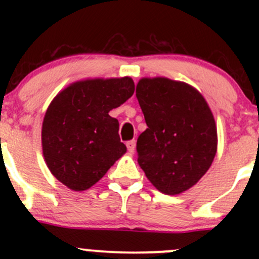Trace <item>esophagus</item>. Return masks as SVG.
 Instances as JSON below:
<instances>
[{"mask_svg":"<svg viewBox=\"0 0 259 259\" xmlns=\"http://www.w3.org/2000/svg\"><path fill=\"white\" fill-rule=\"evenodd\" d=\"M135 146H137V142H135V140H129V142L126 143V148L130 153H134Z\"/></svg>","mask_w":259,"mask_h":259,"instance_id":"34e87169","label":"esophagus"}]
</instances>
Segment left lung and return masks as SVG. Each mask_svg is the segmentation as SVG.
I'll list each match as a JSON object with an SVG mask.
<instances>
[{
    "instance_id": "1",
    "label": "left lung",
    "mask_w": 259,
    "mask_h": 259,
    "mask_svg": "<svg viewBox=\"0 0 259 259\" xmlns=\"http://www.w3.org/2000/svg\"><path fill=\"white\" fill-rule=\"evenodd\" d=\"M137 98L146 130L137 142L138 161L151 184L168 195L195 184L217 151V127L207 101L188 83L142 79Z\"/></svg>"
}]
</instances>
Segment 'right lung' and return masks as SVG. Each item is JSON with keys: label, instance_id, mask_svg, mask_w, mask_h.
Returning <instances> with one entry per match:
<instances>
[{"label": "right lung", "instance_id": "right-lung-1", "mask_svg": "<svg viewBox=\"0 0 259 259\" xmlns=\"http://www.w3.org/2000/svg\"><path fill=\"white\" fill-rule=\"evenodd\" d=\"M134 94V81L94 79L75 82L50 104L42 124V150L50 171L72 190L99 182L126 151L119 121L109 111Z\"/></svg>", "mask_w": 259, "mask_h": 259}]
</instances>
